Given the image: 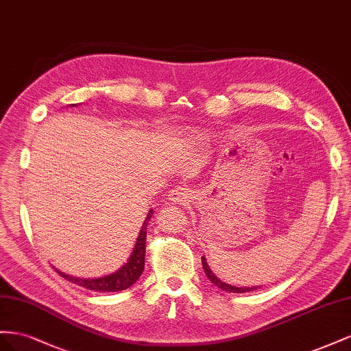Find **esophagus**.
<instances>
[{
    "mask_svg": "<svg viewBox=\"0 0 351 351\" xmlns=\"http://www.w3.org/2000/svg\"><path fill=\"white\" fill-rule=\"evenodd\" d=\"M189 189L188 188H175V189H172V191L169 193V195H167V199L172 204H184V203H186L188 199H189Z\"/></svg>",
    "mask_w": 351,
    "mask_h": 351,
    "instance_id": "obj_1",
    "label": "esophagus"
}]
</instances>
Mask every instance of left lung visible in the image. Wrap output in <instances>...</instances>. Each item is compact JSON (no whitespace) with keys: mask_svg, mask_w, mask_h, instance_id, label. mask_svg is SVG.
Segmentation results:
<instances>
[{"mask_svg":"<svg viewBox=\"0 0 351 351\" xmlns=\"http://www.w3.org/2000/svg\"><path fill=\"white\" fill-rule=\"evenodd\" d=\"M202 263H203V269H204V274L206 276L210 279V282H212L213 285H216L217 288L222 289V291H226V293H235V294H243V293H248V291H254V289L260 288V285H256V287H235V285H231V284H226L223 281H220V279L213 274V270L210 269L206 257L203 256L202 257Z\"/></svg>","mask_w":351,"mask_h":351,"instance_id":"left-lung-1","label":"left lung"}]
</instances>
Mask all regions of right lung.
Instances as JSON below:
<instances>
[{"mask_svg":"<svg viewBox=\"0 0 351 351\" xmlns=\"http://www.w3.org/2000/svg\"><path fill=\"white\" fill-rule=\"evenodd\" d=\"M76 104H70L69 107H75ZM153 216V208L149 210L144 223L141 226V231H139V235L135 241L134 250L131 256H129L128 262L120 266L116 272L108 274L106 276H99V278H77L67 275L62 270L56 269L57 272L62 275L67 281L73 282L79 287H84L86 289H93V291H101V293H116V291H123V289L132 287L139 276L143 275L144 270V257H145V239H147V226L149 219Z\"/></svg>","mask_w":351,"mask_h":351,"instance_id":"obj_1","label":"right lung"}]
</instances>
